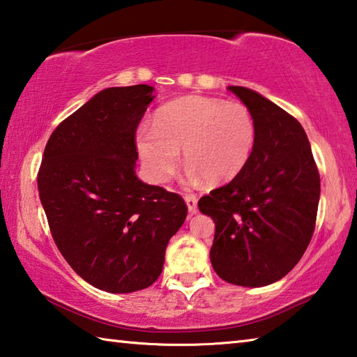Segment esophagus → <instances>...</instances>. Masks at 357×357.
Masks as SVG:
<instances>
[{
	"label": "esophagus",
	"instance_id": "obj_1",
	"mask_svg": "<svg viewBox=\"0 0 357 357\" xmlns=\"http://www.w3.org/2000/svg\"><path fill=\"white\" fill-rule=\"evenodd\" d=\"M184 199L187 203V207H189V212L192 213H197L198 212V197L193 195V193H185L184 195Z\"/></svg>",
	"mask_w": 357,
	"mask_h": 357
}]
</instances>
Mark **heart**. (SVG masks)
Wrapping results in <instances>:
<instances>
[{"label": "heart", "instance_id": "b5f03b06", "mask_svg": "<svg viewBox=\"0 0 357 357\" xmlns=\"http://www.w3.org/2000/svg\"><path fill=\"white\" fill-rule=\"evenodd\" d=\"M256 144V123L238 101L184 96L162 106L153 128L137 132V150L150 176L164 183L183 150L189 179L218 185L241 174Z\"/></svg>", "mask_w": 357, "mask_h": 357}]
</instances>
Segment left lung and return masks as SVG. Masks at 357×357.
Instances as JSON below:
<instances>
[{"mask_svg":"<svg viewBox=\"0 0 357 357\" xmlns=\"http://www.w3.org/2000/svg\"><path fill=\"white\" fill-rule=\"evenodd\" d=\"M256 123L241 174L198 201L215 222L211 262L223 281L262 287L286 276L312 238L320 174L295 116L255 90L231 86Z\"/></svg>","mask_w":357,"mask_h":357,"instance_id":"1","label":"left lung"}]
</instances>
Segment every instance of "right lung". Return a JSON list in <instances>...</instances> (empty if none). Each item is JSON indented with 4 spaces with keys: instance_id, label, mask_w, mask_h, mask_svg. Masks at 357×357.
Here are the masks:
<instances>
[{
    "instance_id": "1",
    "label": "right lung",
    "mask_w": 357,
    "mask_h": 357,
    "mask_svg": "<svg viewBox=\"0 0 357 357\" xmlns=\"http://www.w3.org/2000/svg\"><path fill=\"white\" fill-rule=\"evenodd\" d=\"M139 84L96 93L59 123L37 173L51 236L84 281L111 294L150 287L187 217L178 193L142 183L135 132L153 101Z\"/></svg>"
}]
</instances>
